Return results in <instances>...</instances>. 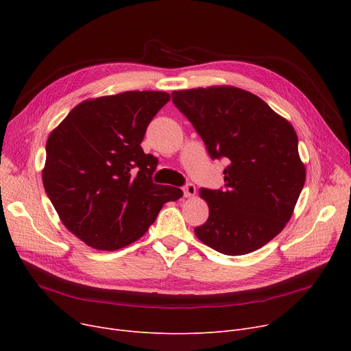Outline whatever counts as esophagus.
Returning <instances> with one entry per match:
<instances>
[{
	"mask_svg": "<svg viewBox=\"0 0 351 351\" xmlns=\"http://www.w3.org/2000/svg\"><path fill=\"white\" fill-rule=\"evenodd\" d=\"M183 195H185V197H192L196 195V188L193 183H188V185L183 188Z\"/></svg>",
	"mask_w": 351,
	"mask_h": 351,
	"instance_id": "34e87169",
	"label": "esophagus"
}]
</instances>
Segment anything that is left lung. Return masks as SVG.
Instances as JSON below:
<instances>
[{
  "label": "left lung",
  "instance_id": "1",
  "mask_svg": "<svg viewBox=\"0 0 351 351\" xmlns=\"http://www.w3.org/2000/svg\"><path fill=\"white\" fill-rule=\"evenodd\" d=\"M172 101L213 159L226 158L225 189H200L209 217L200 242L228 256L252 253L290 220L306 180L291 123L249 90L216 85L173 90Z\"/></svg>",
  "mask_w": 351,
  "mask_h": 351
}]
</instances>
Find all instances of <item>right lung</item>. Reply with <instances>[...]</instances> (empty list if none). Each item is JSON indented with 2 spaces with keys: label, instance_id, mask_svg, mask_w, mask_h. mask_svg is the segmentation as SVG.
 Here are the masks:
<instances>
[{
  "label": "right lung",
  "instance_id": "add662e5",
  "mask_svg": "<svg viewBox=\"0 0 351 351\" xmlns=\"http://www.w3.org/2000/svg\"><path fill=\"white\" fill-rule=\"evenodd\" d=\"M168 92L126 90L78 104L47 141L45 192L64 226L98 250L141 239L166 202L183 192L156 185L158 159L141 142Z\"/></svg>",
  "mask_w": 351,
  "mask_h": 351
}]
</instances>
